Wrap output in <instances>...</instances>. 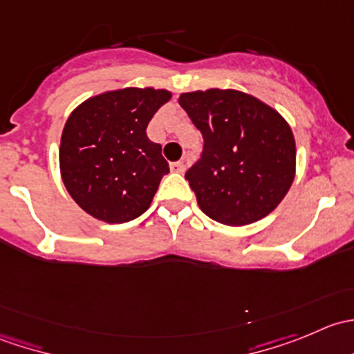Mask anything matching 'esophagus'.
Wrapping results in <instances>:
<instances>
[{"instance_id": "1", "label": "esophagus", "mask_w": 354, "mask_h": 354, "mask_svg": "<svg viewBox=\"0 0 354 354\" xmlns=\"http://www.w3.org/2000/svg\"><path fill=\"white\" fill-rule=\"evenodd\" d=\"M185 169H187V164H185V160H176V162H171V171H174V173H185Z\"/></svg>"}]
</instances>
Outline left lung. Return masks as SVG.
I'll return each mask as SVG.
<instances>
[{"instance_id":"left-lung-1","label":"left lung","mask_w":354,"mask_h":354,"mask_svg":"<svg viewBox=\"0 0 354 354\" xmlns=\"http://www.w3.org/2000/svg\"><path fill=\"white\" fill-rule=\"evenodd\" d=\"M203 137L185 178L205 216L245 226L272 212L295 178V137L277 111L253 95L209 88L180 95Z\"/></svg>"}]
</instances>
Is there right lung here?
<instances>
[{
    "label": "right lung",
    "instance_id": "1",
    "mask_svg": "<svg viewBox=\"0 0 354 354\" xmlns=\"http://www.w3.org/2000/svg\"><path fill=\"white\" fill-rule=\"evenodd\" d=\"M171 92L121 88L82 102L68 118L59 169L71 198L109 224L145 212L169 164L149 140L147 124Z\"/></svg>",
    "mask_w": 354,
    "mask_h": 354
}]
</instances>
